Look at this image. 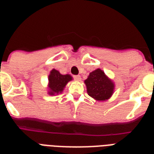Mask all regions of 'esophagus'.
<instances>
[{
	"label": "esophagus",
	"mask_w": 154,
	"mask_h": 154,
	"mask_svg": "<svg viewBox=\"0 0 154 154\" xmlns=\"http://www.w3.org/2000/svg\"><path fill=\"white\" fill-rule=\"evenodd\" d=\"M73 78H74L75 80H76V81H80V80H81V76H80L79 75H74L73 76Z\"/></svg>",
	"instance_id": "esophagus-1"
}]
</instances>
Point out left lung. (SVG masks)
Listing matches in <instances>:
<instances>
[{"instance_id": "1", "label": "left lung", "mask_w": 154, "mask_h": 154, "mask_svg": "<svg viewBox=\"0 0 154 154\" xmlns=\"http://www.w3.org/2000/svg\"><path fill=\"white\" fill-rule=\"evenodd\" d=\"M85 83L89 96L99 101L106 100L113 93L114 84L100 69L92 72Z\"/></svg>"}]
</instances>
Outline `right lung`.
Returning <instances> with one entry per match:
<instances>
[{
  "label": "right lung",
  "mask_w": 154,
  "mask_h": 154,
  "mask_svg": "<svg viewBox=\"0 0 154 154\" xmlns=\"http://www.w3.org/2000/svg\"><path fill=\"white\" fill-rule=\"evenodd\" d=\"M72 79V78L69 75H62L58 71L52 69L48 76V81H49L48 93L51 96L61 93L63 91L66 84Z\"/></svg>",
  "instance_id": "obj_1"
}]
</instances>
